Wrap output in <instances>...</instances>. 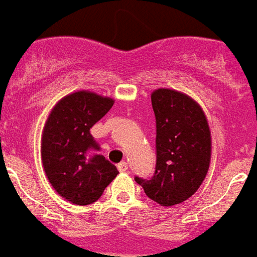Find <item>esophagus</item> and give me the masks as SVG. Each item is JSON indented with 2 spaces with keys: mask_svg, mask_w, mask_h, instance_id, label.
<instances>
[{
  "mask_svg": "<svg viewBox=\"0 0 257 257\" xmlns=\"http://www.w3.org/2000/svg\"><path fill=\"white\" fill-rule=\"evenodd\" d=\"M118 171L119 172H126L128 171V164L126 162H119L118 164Z\"/></svg>",
  "mask_w": 257,
  "mask_h": 257,
  "instance_id": "34e87169",
  "label": "esophagus"
}]
</instances>
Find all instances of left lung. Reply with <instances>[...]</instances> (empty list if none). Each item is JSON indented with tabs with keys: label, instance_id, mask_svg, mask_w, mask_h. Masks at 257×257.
Returning a JSON list of instances; mask_svg holds the SVG:
<instances>
[{
	"label": "left lung",
	"instance_id": "1",
	"mask_svg": "<svg viewBox=\"0 0 257 257\" xmlns=\"http://www.w3.org/2000/svg\"><path fill=\"white\" fill-rule=\"evenodd\" d=\"M156 114V171L151 179L135 178L146 195L161 206L190 198L204 182L210 164L212 140L204 110L175 89L151 93Z\"/></svg>",
	"mask_w": 257,
	"mask_h": 257
}]
</instances>
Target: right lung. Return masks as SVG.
<instances>
[{
    "label": "right lung",
    "instance_id": "right-lung-1",
    "mask_svg": "<svg viewBox=\"0 0 257 257\" xmlns=\"http://www.w3.org/2000/svg\"><path fill=\"white\" fill-rule=\"evenodd\" d=\"M111 97L78 90L55 104L41 139L42 165L59 195L75 205L100 198L118 175L117 168L100 154L90 128L110 111Z\"/></svg>",
    "mask_w": 257,
    "mask_h": 257
}]
</instances>
